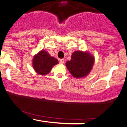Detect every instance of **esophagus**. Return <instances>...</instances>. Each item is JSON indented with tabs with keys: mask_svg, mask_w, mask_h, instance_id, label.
I'll return each mask as SVG.
<instances>
[{
	"mask_svg": "<svg viewBox=\"0 0 127 127\" xmlns=\"http://www.w3.org/2000/svg\"><path fill=\"white\" fill-rule=\"evenodd\" d=\"M59 62L61 64H63L64 63V59H60L59 60Z\"/></svg>",
	"mask_w": 127,
	"mask_h": 127,
	"instance_id": "34e87169",
	"label": "esophagus"
}]
</instances>
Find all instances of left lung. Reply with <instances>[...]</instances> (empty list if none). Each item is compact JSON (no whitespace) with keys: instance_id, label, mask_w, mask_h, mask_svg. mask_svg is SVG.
Wrapping results in <instances>:
<instances>
[{"instance_id":"1","label":"left lung","mask_w":127,"mask_h":127,"mask_svg":"<svg viewBox=\"0 0 127 127\" xmlns=\"http://www.w3.org/2000/svg\"><path fill=\"white\" fill-rule=\"evenodd\" d=\"M94 60L93 56L88 52L75 51L72 54L70 60L65 64L73 76L78 78L88 75L93 68Z\"/></svg>"}]
</instances>
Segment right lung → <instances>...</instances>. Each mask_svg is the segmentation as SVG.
<instances>
[{"label": "right lung", "mask_w": 127, "mask_h": 127, "mask_svg": "<svg viewBox=\"0 0 127 127\" xmlns=\"http://www.w3.org/2000/svg\"><path fill=\"white\" fill-rule=\"evenodd\" d=\"M58 63L57 60L51 57L45 50L40 51L37 54L34 55L33 60V66L34 70L41 75L49 73L52 67Z\"/></svg>", "instance_id": "obj_1"}]
</instances>
